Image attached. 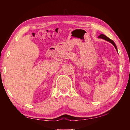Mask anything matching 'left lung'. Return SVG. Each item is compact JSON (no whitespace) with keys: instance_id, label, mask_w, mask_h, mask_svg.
Instances as JSON below:
<instances>
[{"instance_id":"left-lung-1","label":"left lung","mask_w":130,"mask_h":130,"mask_svg":"<svg viewBox=\"0 0 130 130\" xmlns=\"http://www.w3.org/2000/svg\"><path fill=\"white\" fill-rule=\"evenodd\" d=\"M98 38H102V39H104V40L107 41H108L109 42H110L111 43H112V44L114 45V46L115 47L116 49L117 50V46L116 45V44L115 43V42H114L112 40H111V39L109 38L108 37H107L106 36H105V35L104 34H100L99 36H98Z\"/></svg>"}]
</instances>
